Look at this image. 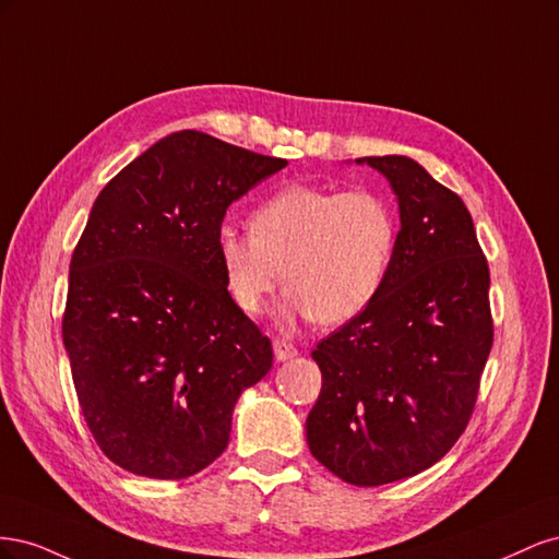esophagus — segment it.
I'll return each mask as SVG.
<instances>
[{
    "label": "esophagus",
    "instance_id": "esophagus-1",
    "mask_svg": "<svg viewBox=\"0 0 559 559\" xmlns=\"http://www.w3.org/2000/svg\"><path fill=\"white\" fill-rule=\"evenodd\" d=\"M273 349H275V359L277 361H289V359H294L296 357V347L292 345V343H286L284 337H275L273 341Z\"/></svg>",
    "mask_w": 559,
    "mask_h": 559
}]
</instances>
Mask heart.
<instances>
[{"mask_svg":"<svg viewBox=\"0 0 559 559\" xmlns=\"http://www.w3.org/2000/svg\"><path fill=\"white\" fill-rule=\"evenodd\" d=\"M394 245L396 218L384 198L310 183H289L263 200L251 212V230H216L235 306L259 314L284 277L282 319L314 317L321 324H343L373 302Z\"/></svg>","mask_w":559,"mask_h":559,"instance_id":"1","label":"heart"}]
</instances>
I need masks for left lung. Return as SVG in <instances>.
I'll list each match as a JSON object with an SVG mask.
<instances>
[{
  "label": "left lung",
  "instance_id": "obj_1",
  "mask_svg": "<svg viewBox=\"0 0 559 559\" xmlns=\"http://www.w3.org/2000/svg\"><path fill=\"white\" fill-rule=\"evenodd\" d=\"M401 230L370 306L312 352L321 392L308 445L337 478L376 487L433 466L460 441L495 341L489 267L462 198L405 156H370Z\"/></svg>",
  "mask_w": 559,
  "mask_h": 559
}]
</instances>
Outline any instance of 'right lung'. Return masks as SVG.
I'll return each instance as SVG.
<instances>
[{
	"label": "right lung",
	"mask_w": 559,
	"mask_h": 559,
	"mask_svg": "<svg viewBox=\"0 0 559 559\" xmlns=\"http://www.w3.org/2000/svg\"><path fill=\"white\" fill-rule=\"evenodd\" d=\"M284 165L181 130L95 200L72 253L62 341L95 443L134 476L179 480L210 466L235 401L273 366L267 335L226 289L216 230L233 200Z\"/></svg>",
	"instance_id": "add662e5"
}]
</instances>
